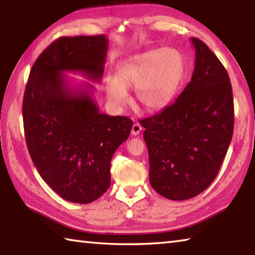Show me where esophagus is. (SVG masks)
I'll return each instance as SVG.
<instances>
[{
  "label": "esophagus",
  "mask_w": 255,
  "mask_h": 255,
  "mask_svg": "<svg viewBox=\"0 0 255 255\" xmlns=\"http://www.w3.org/2000/svg\"><path fill=\"white\" fill-rule=\"evenodd\" d=\"M141 129H143V127H141L138 123H135V124L132 125V128H131V135L132 136L139 135L140 131H141Z\"/></svg>",
  "instance_id": "obj_1"
}]
</instances>
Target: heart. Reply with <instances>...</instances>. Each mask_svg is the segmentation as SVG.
Here are the masks:
<instances>
[{
	"instance_id": "b5f03b06",
	"label": "heart",
	"mask_w": 255,
	"mask_h": 255,
	"mask_svg": "<svg viewBox=\"0 0 255 255\" xmlns=\"http://www.w3.org/2000/svg\"><path fill=\"white\" fill-rule=\"evenodd\" d=\"M187 64L175 47L150 49L130 56L116 68V80L107 82L108 99L116 106L127 105L126 89H136V97L148 110L167 107L183 83Z\"/></svg>"
}]
</instances>
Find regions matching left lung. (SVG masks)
<instances>
[{
  "label": "left lung",
  "instance_id": "8db88e82",
  "mask_svg": "<svg viewBox=\"0 0 255 255\" xmlns=\"http://www.w3.org/2000/svg\"><path fill=\"white\" fill-rule=\"evenodd\" d=\"M196 50L191 81L173 105L140 120L148 148L149 183L170 200H187L217 175L234 129V101L225 67L208 46Z\"/></svg>",
  "mask_w": 255,
  "mask_h": 255
}]
</instances>
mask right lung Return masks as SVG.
Segmentation results:
<instances>
[{"instance_id": "obj_1", "label": "right lung", "mask_w": 255, "mask_h": 255, "mask_svg": "<svg viewBox=\"0 0 255 255\" xmlns=\"http://www.w3.org/2000/svg\"><path fill=\"white\" fill-rule=\"evenodd\" d=\"M109 41L100 36L62 37L42 51L23 96L25 140L34 166L63 199L90 204L110 187L112 155L132 122L101 114L89 82L72 85L64 73L100 82Z\"/></svg>"}]
</instances>
